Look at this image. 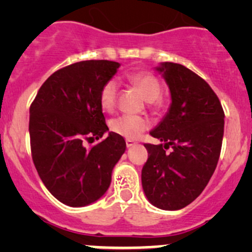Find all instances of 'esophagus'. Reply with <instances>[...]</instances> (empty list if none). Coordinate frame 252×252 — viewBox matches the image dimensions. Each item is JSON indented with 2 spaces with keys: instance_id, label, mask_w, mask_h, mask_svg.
<instances>
[{
  "instance_id": "esophagus-1",
  "label": "esophagus",
  "mask_w": 252,
  "mask_h": 252,
  "mask_svg": "<svg viewBox=\"0 0 252 252\" xmlns=\"http://www.w3.org/2000/svg\"><path fill=\"white\" fill-rule=\"evenodd\" d=\"M126 147H131V146H135L136 142L134 140H129V139H126Z\"/></svg>"
}]
</instances>
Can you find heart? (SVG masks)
Instances as JSON below:
<instances>
[{
	"label": "heart",
	"mask_w": 252,
	"mask_h": 252,
	"mask_svg": "<svg viewBox=\"0 0 252 252\" xmlns=\"http://www.w3.org/2000/svg\"><path fill=\"white\" fill-rule=\"evenodd\" d=\"M126 79L130 84L141 91L145 100L150 103H156L161 96V84L158 79L151 73L134 72L129 73ZM117 81L111 79L106 81L100 91V105L105 111L113 110L117 97ZM150 128V121L145 117L134 116V114H123L113 118L110 122V129L112 133L119 136L134 140Z\"/></svg>",
	"instance_id": "heart-1"
}]
</instances>
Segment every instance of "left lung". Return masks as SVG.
Listing matches in <instances>:
<instances>
[{
    "label": "left lung",
    "mask_w": 252,
    "mask_h": 252,
    "mask_svg": "<svg viewBox=\"0 0 252 252\" xmlns=\"http://www.w3.org/2000/svg\"><path fill=\"white\" fill-rule=\"evenodd\" d=\"M155 69L171 93L166 116L150 131L163 144H145L149 158L141 171L145 196L155 207L177 211L191 204L210 182L222 147L224 112L202 78L178 63ZM171 146L172 151L165 154Z\"/></svg>",
    "instance_id": "1"
}]
</instances>
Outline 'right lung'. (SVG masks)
Segmentation results:
<instances>
[{"mask_svg":"<svg viewBox=\"0 0 252 252\" xmlns=\"http://www.w3.org/2000/svg\"><path fill=\"white\" fill-rule=\"evenodd\" d=\"M121 67L112 61H81L53 73L30 106L29 134L36 171L62 204L83 207L105 195L126 141L106 126L100 91ZM109 136L88 149L82 141Z\"/></svg>","mask_w":252,"mask_h":252,"instance_id":"add662e5","label":"right lung"}]
</instances>
